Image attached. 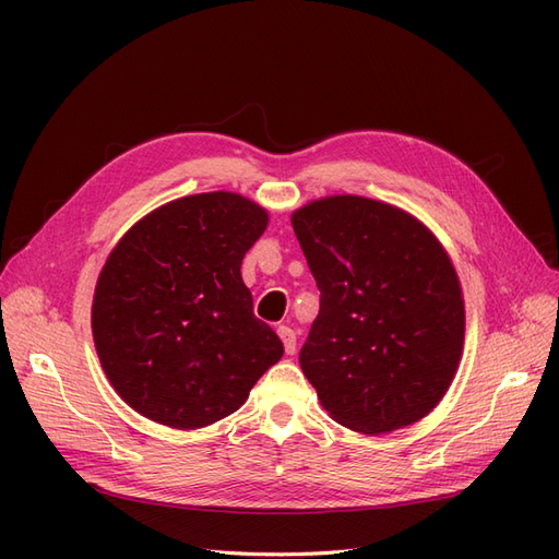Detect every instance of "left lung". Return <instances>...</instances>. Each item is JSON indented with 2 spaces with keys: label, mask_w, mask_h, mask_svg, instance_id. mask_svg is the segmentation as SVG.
I'll use <instances>...</instances> for the list:
<instances>
[{
  "label": "left lung",
  "mask_w": 559,
  "mask_h": 559,
  "mask_svg": "<svg viewBox=\"0 0 559 559\" xmlns=\"http://www.w3.org/2000/svg\"><path fill=\"white\" fill-rule=\"evenodd\" d=\"M267 212L240 193L179 198L114 247L93 298L105 376L130 408L173 429L228 417L284 345L253 317L242 259Z\"/></svg>",
  "instance_id": "1"
}]
</instances>
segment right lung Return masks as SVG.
<instances>
[{
  "instance_id": "add662e5",
  "label": "right lung",
  "mask_w": 559,
  "mask_h": 559,
  "mask_svg": "<svg viewBox=\"0 0 559 559\" xmlns=\"http://www.w3.org/2000/svg\"><path fill=\"white\" fill-rule=\"evenodd\" d=\"M319 289L300 368L352 431L386 433L429 415L464 349V298L431 230L386 202L314 200L292 216Z\"/></svg>"
}]
</instances>
